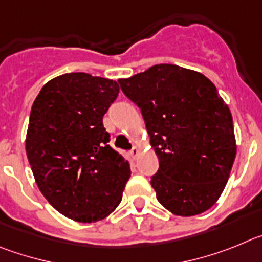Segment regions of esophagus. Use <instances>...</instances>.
<instances>
[{
  "mask_svg": "<svg viewBox=\"0 0 262 262\" xmlns=\"http://www.w3.org/2000/svg\"><path fill=\"white\" fill-rule=\"evenodd\" d=\"M129 154H130V157L133 158V159H136V158L138 157V154H140V150H138V147H133L130 151H129Z\"/></svg>",
  "mask_w": 262,
  "mask_h": 262,
  "instance_id": "obj_1",
  "label": "esophagus"
}]
</instances>
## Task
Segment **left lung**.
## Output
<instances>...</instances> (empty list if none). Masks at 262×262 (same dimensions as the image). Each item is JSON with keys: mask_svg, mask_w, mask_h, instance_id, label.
<instances>
[{"mask_svg": "<svg viewBox=\"0 0 262 262\" xmlns=\"http://www.w3.org/2000/svg\"><path fill=\"white\" fill-rule=\"evenodd\" d=\"M119 83L141 108L159 159L150 181L158 201L180 216L210 209L236 157L230 108L213 82L194 70L160 63Z\"/></svg>", "mask_w": 262, "mask_h": 262, "instance_id": "left-lung-1", "label": "left lung"}]
</instances>
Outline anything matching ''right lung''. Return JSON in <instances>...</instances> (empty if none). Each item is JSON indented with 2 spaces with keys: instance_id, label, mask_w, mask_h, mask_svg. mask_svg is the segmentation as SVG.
I'll use <instances>...</instances> for the list:
<instances>
[{
  "instance_id": "obj_1",
  "label": "right lung",
  "mask_w": 262,
  "mask_h": 262,
  "mask_svg": "<svg viewBox=\"0 0 262 262\" xmlns=\"http://www.w3.org/2000/svg\"><path fill=\"white\" fill-rule=\"evenodd\" d=\"M119 91L112 79L67 73L47 82L32 104L26 152L35 181L58 213L77 222L110 215L130 178L103 126Z\"/></svg>"
}]
</instances>
